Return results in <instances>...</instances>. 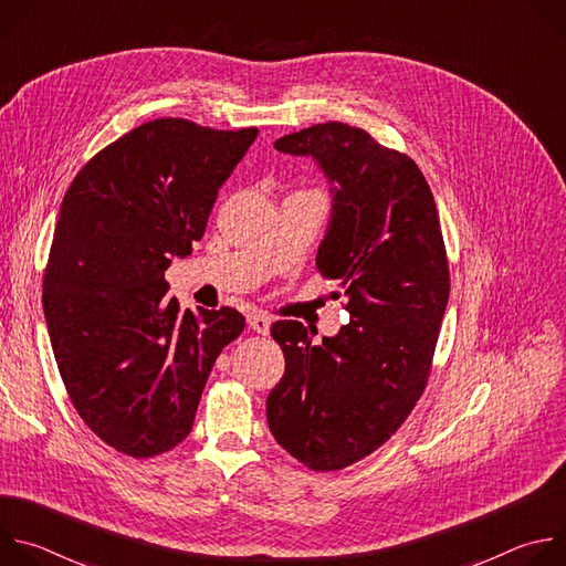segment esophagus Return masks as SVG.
I'll return each instance as SVG.
<instances>
[{"label":"esophagus","instance_id":"34e87169","mask_svg":"<svg viewBox=\"0 0 566 566\" xmlns=\"http://www.w3.org/2000/svg\"><path fill=\"white\" fill-rule=\"evenodd\" d=\"M247 319H249V325H251V329L253 332H258V334H269V329H271V317L266 315V313H262V311H251L249 315H247Z\"/></svg>","mask_w":566,"mask_h":566}]
</instances>
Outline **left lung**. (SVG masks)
Instances as JSON below:
<instances>
[{"instance_id": "8db88e82", "label": "left lung", "mask_w": 566, "mask_h": 566, "mask_svg": "<svg viewBox=\"0 0 566 566\" xmlns=\"http://www.w3.org/2000/svg\"><path fill=\"white\" fill-rule=\"evenodd\" d=\"M311 156L334 206L315 266L338 280L352 319L313 345L297 319L271 336L286 369L266 398L275 441L311 470H340L380 448L421 398L450 295L432 190L408 154L347 123H322L275 140Z\"/></svg>"}]
</instances>
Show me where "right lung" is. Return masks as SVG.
Listing matches in <instances>:
<instances>
[{"label": "right lung", "mask_w": 566, "mask_h": 566, "mask_svg": "<svg viewBox=\"0 0 566 566\" xmlns=\"http://www.w3.org/2000/svg\"><path fill=\"white\" fill-rule=\"evenodd\" d=\"M255 138L156 118L101 149L62 199L42 284L51 347L77 415L127 457L190 434L217 356L244 332L230 306L181 313L166 271Z\"/></svg>", "instance_id": "obj_1"}]
</instances>
